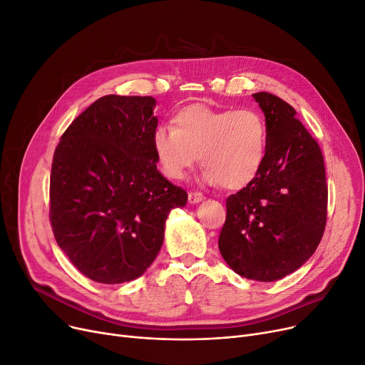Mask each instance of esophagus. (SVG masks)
<instances>
[{
    "instance_id": "esophagus-1",
    "label": "esophagus",
    "mask_w": 365,
    "mask_h": 365,
    "mask_svg": "<svg viewBox=\"0 0 365 365\" xmlns=\"http://www.w3.org/2000/svg\"><path fill=\"white\" fill-rule=\"evenodd\" d=\"M187 198H189V202L197 204V202H200L201 200H204V195H202V192H200V191H191V192L187 194Z\"/></svg>"
}]
</instances>
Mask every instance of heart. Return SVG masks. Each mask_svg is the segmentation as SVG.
Wrapping results in <instances>:
<instances>
[{
    "instance_id": "1",
    "label": "heart",
    "mask_w": 365,
    "mask_h": 365,
    "mask_svg": "<svg viewBox=\"0 0 365 365\" xmlns=\"http://www.w3.org/2000/svg\"><path fill=\"white\" fill-rule=\"evenodd\" d=\"M152 143L165 178L182 180L201 156L205 180L240 189L255 180L265 164L268 130L257 110L192 104L174 115L173 126H158Z\"/></svg>"
}]
</instances>
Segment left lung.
<instances>
[{
  "label": "left lung",
  "mask_w": 365,
  "mask_h": 365,
  "mask_svg": "<svg viewBox=\"0 0 365 365\" xmlns=\"http://www.w3.org/2000/svg\"><path fill=\"white\" fill-rule=\"evenodd\" d=\"M265 116L268 152L258 178L227 198L219 250L246 279L274 282L318 247L327 224L322 150L295 110L270 92L252 95Z\"/></svg>",
  "instance_id": "1"
}]
</instances>
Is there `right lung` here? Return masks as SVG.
<instances>
[{"mask_svg": "<svg viewBox=\"0 0 365 365\" xmlns=\"http://www.w3.org/2000/svg\"><path fill=\"white\" fill-rule=\"evenodd\" d=\"M155 98L106 95L78 115L53 153L49 219L78 272L116 284L143 274L185 189L156 168Z\"/></svg>", "mask_w": 365, "mask_h": 365, "instance_id": "1", "label": "right lung"}]
</instances>
